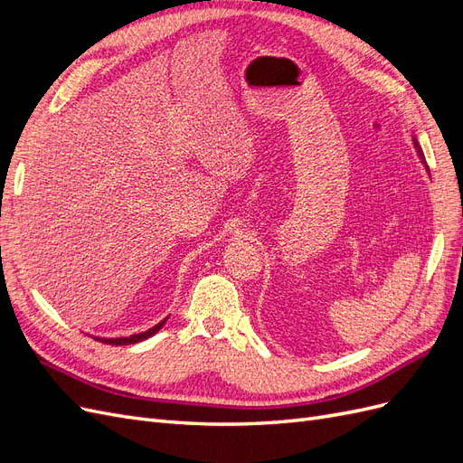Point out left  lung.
<instances>
[{"label":"left lung","mask_w":463,"mask_h":463,"mask_svg":"<svg viewBox=\"0 0 463 463\" xmlns=\"http://www.w3.org/2000/svg\"><path fill=\"white\" fill-rule=\"evenodd\" d=\"M413 148H415V152H417V156H419V160H421V164L425 165V170L429 172V167H427V162H425V154H423V148H421V145H419V141H417V137L413 135Z\"/></svg>","instance_id":"1"}]
</instances>
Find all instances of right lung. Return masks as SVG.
<instances>
[{
    "instance_id": "add662e5",
    "label": "right lung",
    "mask_w": 463,
    "mask_h": 463,
    "mask_svg": "<svg viewBox=\"0 0 463 463\" xmlns=\"http://www.w3.org/2000/svg\"><path fill=\"white\" fill-rule=\"evenodd\" d=\"M165 320H167V317H165L164 320H160L158 325H154L152 328H148V330H145V332L131 334V335H123V338H100V335H94V340L102 342V344H109V345H129V344H137V342H143V340L150 338V335L156 334V332L165 325Z\"/></svg>"
}]
</instances>
